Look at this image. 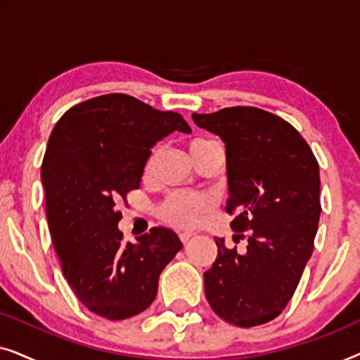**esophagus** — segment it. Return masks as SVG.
I'll return each instance as SVG.
<instances>
[{
  "instance_id": "34e87169",
  "label": "esophagus",
  "mask_w": 360,
  "mask_h": 360,
  "mask_svg": "<svg viewBox=\"0 0 360 360\" xmlns=\"http://www.w3.org/2000/svg\"><path fill=\"white\" fill-rule=\"evenodd\" d=\"M195 233L191 229H185V231H181L180 233V239H181V243H188V240L191 239V236H193Z\"/></svg>"
}]
</instances>
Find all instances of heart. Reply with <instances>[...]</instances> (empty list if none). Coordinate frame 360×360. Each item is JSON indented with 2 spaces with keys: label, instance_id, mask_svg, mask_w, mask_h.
I'll list each match as a JSON object with an SVG mask.
<instances>
[{
  "label": "heart",
  "instance_id": "1",
  "mask_svg": "<svg viewBox=\"0 0 360 360\" xmlns=\"http://www.w3.org/2000/svg\"><path fill=\"white\" fill-rule=\"evenodd\" d=\"M208 139H195L191 142V147L208 144ZM190 147V149H191ZM210 208V200L203 195L196 193H174L167 198L162 206V214L172 223L180 226L195 224L201 219L205 211Z\"/></svg>",
  "mask_w": 360,
  "mask_h": 360
}]
</instances>
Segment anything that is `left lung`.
<instances>
[{"mask_svg": "<svg viewBox=\"0 0 360 360\" xmlns=\"http://www.w3.org/2000/svg\"><path fill=\"white\" fill-rule=\"evenodd\" d=\"M191 117L224 142L231 228L249 231L244 254L214 238L218 257L203 275L206 300L224 321L259 326L287 307L311 257L321 214L318 162L292 124L259 108Z\"/></svg>", "mask_w": 360, "mask_h": 360, "instance_id": "1", "label": "left lung"}]
</instances>
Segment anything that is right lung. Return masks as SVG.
Here are the masks:
<instances>
[{"label":"right lung","mask_w":360,"mask_h":360,"mask_svg":"<svg viewBox=\"0 0 360 360\" xmlns=\"http://www.w3.org/2000/svg\"><path fill=\"white\" fill-rule=\"evenodd\" d=\"M191 129L179 112L111 93L73 106L49 137L41 179L49 231L63 277L78 300L111 321L150 307L165 265L181 249L169 228L122 244L116 205L139 188L160 139Z\"/></svg>","instance_id":"add662e5"}]
</instances>
